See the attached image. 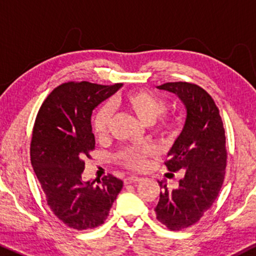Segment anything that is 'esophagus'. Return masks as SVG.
Here are the masks:
<instances>
[{
	"label": "esophagus",
	"mask_w": 256,
	"mask_h": 256,
	"mask_svg": "<svg viewBox=\"0 0 256 256\" xmlns=\"http://www.w3.org/2000/svg\"><path fill=\"white\" fill-rule=\"evenodd\" d=\"M140 180H142V178L137 177V176H130V177H126L124 179V183L125 184H136V183H140Z\"/></svg>",
	"instance_id": "1"
}]
</instances>
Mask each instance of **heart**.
<instances>
[{"mask_svg":"<svg viewBox=\"0 0 256 256\" xmlns=\"http://www.w3.org/2000/svg\"><path fill=\"white\" fill-rule=\"evenodd\" d=\"M113 107L124 108L131 112L136 118L146 125H152L158 136L172 138L178 134L179 120L174 114L164 113L166 102L161 96L148 90H134L126 92L122 98L113 101ZM112 122V108L104 104L94 113L91 119V128L94 134L100 140L108 137ZM150 146L142 148H125L116 154V160L122 165L132 170H142L146 165L148 158L152 155Z\"/></svg>","mask_w":256,"mask_h":256,"instance_id":"b5f03b06","label":"heart"}]
</instances>
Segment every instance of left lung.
Segmentation results:
<instances>
[{
    "mask_svg": "<svg viewBox=\"0 0 256 256\" xmlns=\"http://www.w3.org/2000/svg\"><path fill=\"white\" fill-rule=\"evenodd\" d=\"M158 88L176 94L186 108L183 131L165 162L168 171H180L183 178L176 189L158 182L161 192L155 207L158 222L179 231L196 224L218 198L228 160L225 130L219 108L201 86L173 82Z\"/></svg>",
    "mask_w": 256,
    "mask_h": 256,
    "instance_id": "left-lung-1",
    "label": "left lung"
}]
</instances>
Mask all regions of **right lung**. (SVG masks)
<instances>
[{
  "label": "right lung",
  "instance_id": "add662e5",
  "mask_svg": "<svg viewBox=\"0 0 256 256\" xmlns=\"http://www.w3.org/2000/svg\"><path fill=\"white\" fill-rule=\"evenodd\" d=\"M122 84L68 82L55 88L36 116L31 164L52 212L76 230L102 225L122 180L107 174L98 183L82 182L84 158L95 149L91 114Z\"/></svg>",
  "mask_w": 256,
  "mask_h": 256
}]
</instances>
